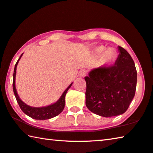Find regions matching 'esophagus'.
Listing matches in <instances>:
<instances>
[{
    "label": "esophagus",
    "mask_w": 153,
    "mask_h": 153,
    "mask_svg": "<svg viewBox=\"0 0 153 153\" xmlns=\"http://www.w3.org/2000/svg\"><path fill=\"white\" fill-rule=\"evenodd\" d=\"M86 74V71H85V70H81V71H80L79 75L80 76H84Z\"/></svg>",
    "instance_id": "34e87169"
}]
</instances>
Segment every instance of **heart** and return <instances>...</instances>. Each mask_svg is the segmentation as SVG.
Listing matches in <instances>:
<instances>
[{
	"label": "heart",
	"mask_w": 153,
	"mask_h": 153,
	"mask_svg": "<svg viewBox=\"0 0 153 153\" xmlns=\"http://www.w3.org/2000/svg\"><path fill=\"white\" fill-rule=\"evenodd\" d=\"M95 54L97 57L102 56V62L104 64L110 65L113 63L116 59L117 53L113 49H106L104 46H99L95 49Z\"/></svg>",
	"instance_id": "obj_1"
}]
</instances>
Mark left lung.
<instances>
[{"instance_id":"8db88e82","label":"left lung","mask_w":153,"mask_h":153,"mask_svg":"<svg viewBox=\"0 0 153 153\" xmlns=\"http://www.w3.org/2000/svg\"><path fill=\"white\" fill-rule=\"evenodd\" d=\"M118 50L114 66L92 69L85 77L86 106L101 117L123 114L135 96L137 71L134 62L126 49L118 46Z\"/></svg>"}]
</instances>
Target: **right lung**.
<instances>
[{
  "mask_svg": "<svg viewBox=\"0 0 153 153\" xmlns=\"http://www.w3.org/2000/svg\"><path fill=\"white\" fill-rule=\"evenodd\" d=\"M24 53L21 55L19 58L17 60V63L16 64L13 72V92L16 96V100L18 103L20 108L24 113L26 114L27 116L31 117V118L36 119V120H46L49 119L53 117L57 116L61 112L63 111L65 106V97H66V93L71 87L72 86V83L70 85L67 87L66 90L63 92L62 96H60L59 98L54 103L48 105L46 106H42V107H32L29 106V105L26 104L25 102H24L22 100L20 99L18 94H17L16 87V70H17V66L18 64V62L19 59H21L22 56H23Z\"/></svg>",
  "mask_w": 153,
  "mask_h": 153,
  "instance_id": "obj_1",
  "label": "right lung"
}]
</instances>
